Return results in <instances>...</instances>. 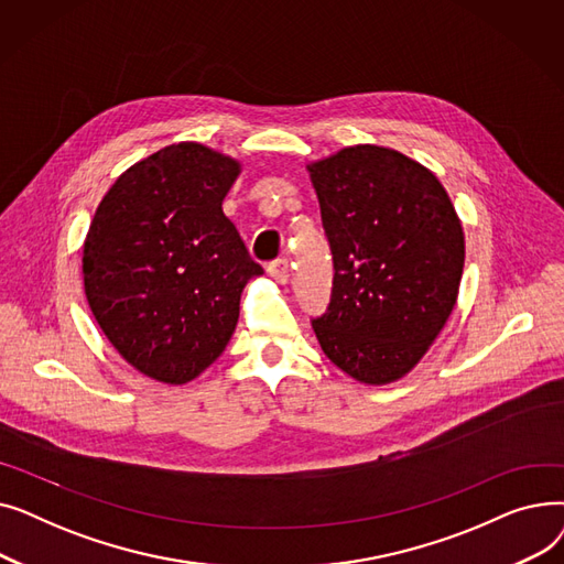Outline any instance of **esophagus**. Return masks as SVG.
<instances>
[{
	"instance_id": "esophagus-1",
	"label": "esophagus",
	"mask_w": 564,
	"mask_h": 564,
	"mask_svg": "<svg viewBox=\"0 0 564 564\" xmlns=\"http://www.w3.org/2000/svg\"><path fill=\"white\" fill-rule=\"evenodd\" d=\"M267 272H270V276L276 279L279 283H288V279H290V264H288L285 258H276V260H272L270 264H267Z\"/></svg>"
}]
</instances>
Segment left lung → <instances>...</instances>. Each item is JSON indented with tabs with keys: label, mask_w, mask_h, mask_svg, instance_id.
<instances>
[{
	"label": "left lung",
	"mask_w": 564,
	"mask_h": 564,
	"mask_svg": "<svg viewBox=\"0 0 564 564\" xmlns=\"http://www.w3.org/2000/svg\"><path fill=\"white\" fill-rule=\"evenodd\" d=\"M334 256L327 311L313 317L322 351L364 383L406 375L457 302L464 232L419 162L351 145L308 166Z\"/></svg>",
	"instance_id": "left-lung-1"
}]
</instances>
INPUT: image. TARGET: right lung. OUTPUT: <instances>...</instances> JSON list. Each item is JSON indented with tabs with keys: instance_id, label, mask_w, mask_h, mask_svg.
Returning <instances> with one entry per match:
<instances>
[{
	"instance_id": "right-lung-1",
	"label": "right lung",
	"mask_w": 564,
	"mask_h": 564,
	"mask_svg": "<svg viewBox=\"0 0 564 564\" xmlns=\"http://www.w3.org/2000/svg\"><path fill=\"white\" fill-rule=\"evenodd\" d=\"M240 164L200 143L162 148L100 200L84 242V290L100 329L139 372L187 383L228 345L262 267L221 203Z\"/></svg>"
}]
</instances>
